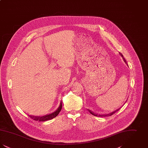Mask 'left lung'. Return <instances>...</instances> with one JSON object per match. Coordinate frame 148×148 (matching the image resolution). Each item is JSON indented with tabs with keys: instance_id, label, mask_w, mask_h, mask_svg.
Masks as SVG:
<instances>
[{
	"instance_id": "8db88e82",
	"label": "left lung",
	"mask_w": 148,
	"mask_h": 148,
	"mask_svg": "<svg viewBox=\"0 0 148 148\" xmlns=\"http://www.w3.org/2000/svg\"><path fill=\"white\" fill-rule=\"evenodd\" d=\"M120 56L123 57V59H124V61L127 63V62H126V60H125V59L123 58V56L120 53ZM127 102V101H126ZM120 108H119L118 109H117V110H116L115 111H114L113 112H112V113H109V114H103V115H98L97 114H95L94 113H93V112H92L91 110H90L89 109L88 110V111L90 112V113L92 114V115H94V116H101V117H103V116H111V115H112L113 114H114V113H116V112H118Z\"/></svg>"
}]
</instances>
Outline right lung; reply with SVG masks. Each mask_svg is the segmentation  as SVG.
<instances>
[{
	"mask_svg": "<svg viewBox=\"0 0 148 148\" xmlns=\"http://www.w3.org/2000/svg\"><path fill=\"white\" fill-rule=\"evenodd\" d=\"M62 108V101H61L60 104V106L54 112L49 114L44 115L42 116H35L30 115V117L31 118H32L34 120L39 121H47V120L52 119L54 118L55 117H56V116L59 114L60 112L61 111Z\"/></svg>",
	"mask_w": 148,
	"mask_h": 148,
	"instance_id": "add662e5",
	"label": "right lung"
}]
</instances>
